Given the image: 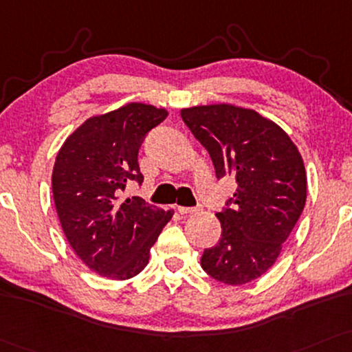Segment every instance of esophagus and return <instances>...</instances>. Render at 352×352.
Returning a JSON list of instances; mask_svg holds the SVG:
<instances>
[{
	"label": "esophagus",
	"mask_w": 352,
	"mask_h": 352,
	"mask_svg": "<svg viewBox=\"0 0 352 352\" xmlns=\"http://www.w3.org/2000/svg\"><path fill=\"white\" fill-rule=\"evenodd\" d=\"M177 210H179V213L182 214H193L198 213V211L201 210V206H192V208H188V206H177Z\"/></svg>",
	"instance_id": "34e87169"
}]
</instances>
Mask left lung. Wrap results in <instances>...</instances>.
I'll return each mask as SVG.
<instances>
[{"label": "left lung", "instance_id": "obj_1", "mask_svg": "<svg viewBox=\"0 0 352 352\" xmlns=\"http://www.w3.org/2000/svg\"><path fill=\"white\" fill-rule=\"evenodd\" d=\"M182 120L208 151L218 179L238 190L217 217L221 238L201 267L214 280L243 285L272 267L302 214L307 173L285 131L252 109L208 104L182 109Z\"/></svg>", "mask_w": 352, "mask_h": 352}]
</instances>
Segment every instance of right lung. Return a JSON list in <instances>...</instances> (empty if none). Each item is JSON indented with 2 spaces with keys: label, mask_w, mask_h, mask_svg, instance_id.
Returning <instances> with one entry per match:
<instances>
[{
  "label": "right lung",
  "mask_w": 352,
  "mask_h": 352,
  "mask_svg": "<svg viewBox=\"0 0 352 352\" xmlns=\"http://www.w3.org/2000/svg\"><path fill=\"white\" fill-rule=\"evenodd\" d=\"M165 118V109L142 103L90 118L55 159L52 193L62 230L80 259L103 277L126 280L141 272L172 218L142 198L121 197L129 182H144L139 146Z\"/></svg>",
  "instance_id": "right-lung-1"
}]
</instances>
